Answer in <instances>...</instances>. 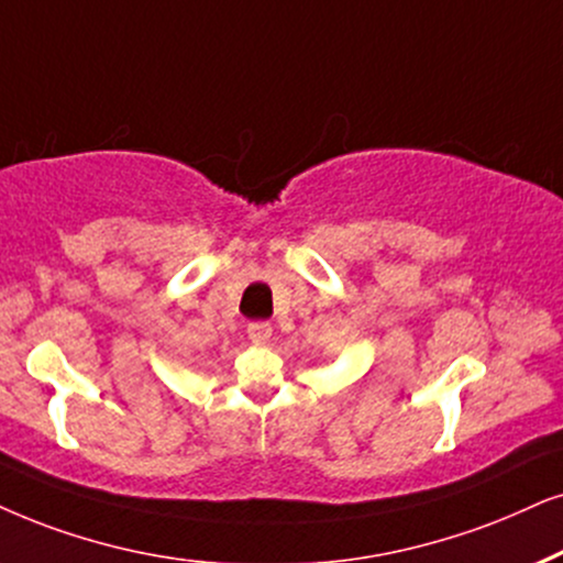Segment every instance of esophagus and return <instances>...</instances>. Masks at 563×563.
Listing matches in <instances>:
<instances>
[{
	"mask_svg": "<svg viewBox=\"0 0 563 563\" xmlns=\"http://www.w3.org/2000/svg\"><path fill=\"white\" fill-rule=\"evenodd\" d=\"M249 340H252L254 345H267L269 338H273V327L267 322H252L249 324Z\"/></svg>",
	"mask_w": 563,
	"mask_h": 563,
	"instance_id": "1",
	"label": "esophagus"
}]
</instances>
